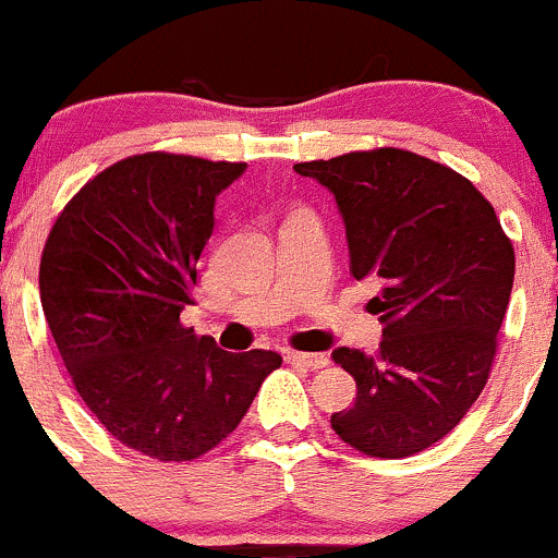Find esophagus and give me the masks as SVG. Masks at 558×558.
Segmentation results:
<instances>
[{
	"label": "esophagus",
	"instance_id": "34e87169",
	"mask_svg": "<svg viewBox=\"0 0 558 558\" xmlns=\"http://www.w3.org/2000/svg\"><path fill=\"white\" fill-rule=\"evenodd\" d=\"M284 357L290 363H295V366L312 368V372H317V368H325L330 363L328 355H323V352H295V350H290Z\"/></svg>",
	"mask_w": 558,
	"mask_h": 558
}]
</instances>
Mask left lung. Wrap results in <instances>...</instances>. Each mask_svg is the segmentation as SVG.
Masks as SVG:
<instances>
[{
  "mask_svg": "<svg viewBox=\"0 0 558 558\" xmlns=\"http://www.w3.org/2000/svg\"><path fill=\"white\" fill-rule=\"evenodd\" d=\"M295 173L333 195L352 277L379 287L368 312L385 323L374 355H330L357 385L330 426L374 459L421 453L483 393L515 277L510 239L472 181L404 148L314 159Z\"/></svg>",
  "mask_w": 558,
  "mask_h": 558,
  "instance_id": "1",
  "label": "left lung"
}]
</instances>
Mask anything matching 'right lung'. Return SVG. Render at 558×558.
<instances>
[{
	"label": "right lung",
	"instance_id": "obj_1",
	"mask_svg": "<svg viewBox=\"0 0 558 558\" xmlns=\"http://www.w3.org/2000/svg\"><path fill=\"white\" fill-rule=\"evenodd\" d=\"M244 170L184 154L126 157L64 206L43 250V312L75 390L121 445L151 459L217 448L281 366L277 352H225L181 325L214 203Z\"/></svg>",
	"mask_w": 558,
	"mask_h": 558
}]
</instances>
